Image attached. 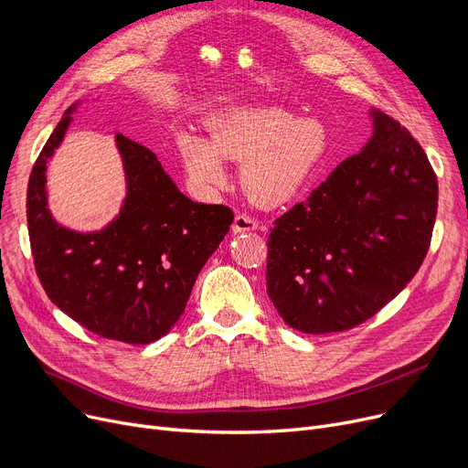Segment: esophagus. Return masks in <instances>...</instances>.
<instances>
[{"label":"esophagus","mask_w":468,"mask_h":468,"mask_svg":"<svg viewBox=\"0 0 468 468\" xmlns=\"http://www.w3.org/2000/svg\"><path fill=\"white\" fill-rule=\"evenodd\" d=\"M259 229V220L251 213H238L234 218V232H250Z\"/></svg>","instance_id":"1"}]
</instances>
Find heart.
I'll return each mask as SVG.
<instances>
[{
    "instance_id": "obj_1",
    "label": "heart",
    "mask_w": 468,
    "mask_h": 468,
    "mask_svg": "<svg viewBox=\"0 0 468 468\" xmlns=\"http://www.w3.org/2000/svg\"><path fill=\"white\" fill-rule=\"evenodd\" d=\"M211 143L181 133L176 139L188 179L199 188L225 185L222 158L239 160L241 183L257 204L292 197L325 152V129L316 120H295L282 108H241L209 122Z\"/></svg>"
}]
</instances>
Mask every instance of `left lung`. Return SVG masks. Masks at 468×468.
Wrapping results in <instances>:
<instances>
[{"label": "left lung", "mask_w": 468, "mask_h": 468, "mask_svg": "<svg viewBox=\"0 0 468 468\" xmlns=\"http://www.w3.org/2000/svg\"><path fill=\"white\" fill-rule=\"evenodd\" d=\"M375 131L274 220L266 292L287 325L310 335L346 331L390 303L427 257L438 179L398 120L373 112Z\"/></svg>", "instance_id": "8db88e82"}]
</instances>
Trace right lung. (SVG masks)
Returning a JSON list of instances; mask_svg holds the SVG:
<instances>
[{
  "mask_svg": "<svg viewBox=\"0 0 468 468\" xmlns=\"http://www.w3.org/2000/svg\"><path fill=\"white\" fill-rule=\"evenodd\" d=\"M70 110L32 167L27 196L36 274L48 297L104 339L148 345L185 313L194 282L234 220L227 206L196 204L164 173L155 154L116 137L127 175L120 217L101 232L78 234L53 220L46 197L48 160Z\"/></svg>",
  "mask_w": 468,
  "mask_h": 468,
  "instance_id": "1",
  "label": "right lung"
}]
</instances>
